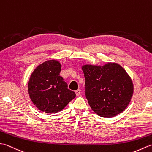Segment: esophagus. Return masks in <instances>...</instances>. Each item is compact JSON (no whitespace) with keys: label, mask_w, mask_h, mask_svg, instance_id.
Masks as SVG:
<instances>
[{"label":"esophagus","mask_w":152,"mask_h":152,"mask_svg":"<svg viewBox=\"0 0 152 152\" xmlns=\"http://www.w3.org/2000/svg\"><path fill=\"white\" fill-rule=\"evenodd\" d=\"M75 93H76V95H80V93H81V90H80V89H77L75 91Z\"/></svg>","instance_id":"obj_1"}]
</instances>
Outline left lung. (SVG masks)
<instances>
[{"instance_id": "left-lung-1", "label": "left lung", "mask_w": 152, "mask_h": 152, "mask_svg": "<svg viewBox=\"0 0 152 152\" xmlns=\"http://www.w3.org/2000/svg\"><path fill=\"white\" fill-rule=\"evenodd\" d=\"M85 93L91 109L103 118H112L127 108L133 93V84L126 71L115 63L104 66H82Z\"/></svg>"}]
</instances>
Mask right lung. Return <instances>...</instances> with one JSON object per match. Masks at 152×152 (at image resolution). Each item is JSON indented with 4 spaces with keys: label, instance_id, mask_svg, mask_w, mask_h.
<instances>
[{
    "label": "right lung",
    "instance_id": "add662e5",
    "mask_svg": "<svg viewBox=\"0 0 152 152\" xmlns=\"http://www.w3.org/2000/svg\"><path fill=\"white\" fill-rule=\"evenodd\" d=\"M61 70L59 61L50 60L38 65L31 74L28 94L42 112L56 114L76 97L75 93L68 89L66 82L59 76Z\"/></svg>",
    "mask_w": 152,
    "mask_h": 152
}]
</instances>
